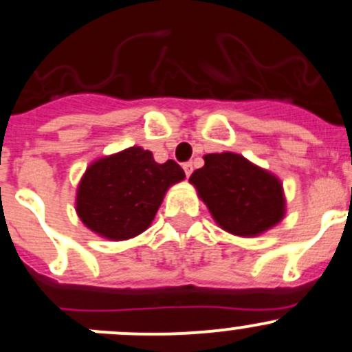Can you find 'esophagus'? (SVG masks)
<instances>
[{
  "label": "esophagus",
  "mask_w": 352,
  "mask_h": 352,
  "mask_svg": "<svg viewBox=\"0 0 352 352\" xmlns=\"http://www.w3.org/2000/svg\"><path fill=\"white\" fill-rule=\"evenodd\" d=\"M182 168H184V172H186V175L189 177L190 173H192V163H190V162L184 163V165H182Z\"/></svg>",
  "instance_id": "obj_1"
}]
</instances>
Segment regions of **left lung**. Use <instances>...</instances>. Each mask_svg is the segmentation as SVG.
<instances>
[{"mask_svg": "<svg viewBox=\"0 0 352 352\" xmlns=\"http://www.w3.org/2000/svg\"><path fill=\"white\" fill-rule=\"evenodd\" d=\"M204 166L190 175L218 227L239 237H256L285 217L280 179L237 153L204 155Z\"/></svg>", "mask_w": 352, "mask_h": 352, "instance_id": "8db88e82", "label": "left lung"}]
</instances>
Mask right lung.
Returning a JSON list of instances; mask_svg holds the SVG:
<instances>
[{
  "label": "right lung",
  "mask_w": 352,
  "mask_h": 352,
  "mask_svg": "<svg viewBox=\"0 0 352 352\" xmlns=\"http://www.w3.org/2000/svg\"><path fill=\"white\" fill-rule=\"evenodd\" d=\"M186 179L173 160L156 163L153 153L132 146L94 160L82 175L75 211L85 227L108 241H127L155 220L166 190Z\"/></svg>",
  "instance_id": "1"
}]
</instances>
